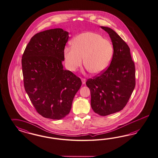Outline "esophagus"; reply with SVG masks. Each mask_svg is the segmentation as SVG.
I'll return each mask as SVG.
<instances>
[{"label": "esophagus", "instance_id": "esophagus-1", "mask_svg": "<svg viewBox=\"0 0 158 158\" xmlns=\"http://www.w3.org/2000/svg\"><path fill=\"white\" fill-rule=\"evenodd\" d=\"M81 81H82V84H85L86 83V79L85 78H81Z\"/></svg>", "mask_w": 158, "mask_h": 158}]
</instances>
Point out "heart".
Returning a JSON list of instances; mask_svg holds the SVG:
<instances>
[{"instance_id": "1", "label": "heart", "mask_w": 158, "mask_h": 158, "mask_svg": "<svg viewBox=\"0 0 158 158\" xmlns=\"http://www.w3.org/2000/svg\"><path fill=\"white\" fill-rule=\"evenodd\" d=\"M71 47H66L64 56L67 68L75 71L82 64L93 74L105 71L112 60L114 48L110 42L100 34L87 32L77 35Z\"/></svg>"}]
</instances>
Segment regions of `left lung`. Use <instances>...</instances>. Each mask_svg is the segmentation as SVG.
<instances>
[{"label":"left lung","instance_id":"left-lung-1","mask_svg":"<svg viewBox=\"0 0 158 158\" xmlns=\"http://www.w3.org/2000/svg\"><path fill=\"white\" fill-rule=\"evenodd\" d=\"M100 27L111 39L112 59L105 71L87 79L86 84L90 90L93 110L106 116L123 110L127 104L135 85V66L127 43L112 29Z\"/></svg>","mask_w":158,"mask_h":158}]
</instances>
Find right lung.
Listing matches in <instances>:
<instances>
[{"label":"right lung","mask_w":158,"mask_h":158,"mask_svg":"<svg viewBox=\"0 0 158 158\" xmlns=\"http://www.w3.org/2000/svg\"><path fill=\"white\" fill-rule=\"evenodd\" d=\"M68 34L55 28L35 34L22 57L26 93L38 114L51 119H61L69 113L81 85L79 77L63 69Z\"/></svg>","instance_id":"add662e5"}]
</instances>
